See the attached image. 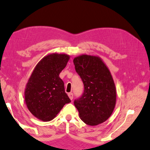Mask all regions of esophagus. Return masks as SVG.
Returning <instances> with one entry per match:
<instances>
[{"instance_id":"34e87169","label":"esophagus","mask_w":150,"mask_h":150,"mask_svg":"<svg viewBox=\"0 0 150 150\" xmlns=\"http://www.w3.org/2000/svg\"><path fill=\"white\" fill-rule=\"evenodd\" d=\"M68 97H69V98L71 99V100H72V99H73V93H68Z\"/></svg>"}]
</instances>
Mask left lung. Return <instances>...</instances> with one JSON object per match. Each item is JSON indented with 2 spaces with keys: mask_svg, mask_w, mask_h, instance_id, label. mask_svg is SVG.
<instances>
[{
  "mask_svg": "<svg viewBox=\"0 0 150 150\" xmlns=\"http://www.w3.org/2000/svg\"><path fill=\"white\" fill-rule=\"evenodd\" d=\"M76 72L82 79L84 91L74 100L81 120L96 126L109 119L115 109L117 91L109 68L100 57L82 54L74 59Z\"/></svg>",
  "mask_w": 150,
  "mask_h": 150,
  "instance_id": "1",
  "label": "left lung"
}]
</instances>
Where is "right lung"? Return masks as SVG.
<instances>
[{"label": "right lung", "instance_id": "obj_1", "mask_svg": "<svg viewBox=\"0 0 150 150\" xmlns=\"http://www.w3.org/2000/svg\"><path fill=\"white\" fill-rule=\"evenodd\" d=\"M70 59L67 54L51 53L35 66L25 89V101L34 117L44 122L54 119L65 104L71 102L59 77Z\"/></svg>", "mask_w": 150, "mask_h": 150}]
</instances>
